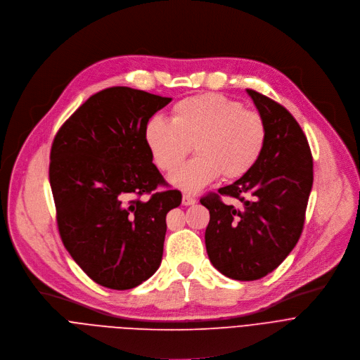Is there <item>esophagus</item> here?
<instances>
[{"instance_id": "34e87169", "label": "esophagus", "mask_w": 360, "mask_h": 360, "mask_svg": "<svg viewBox=\"0 0 360 360\" xmlns=\"http://www.w3.org/2000/svg\"><path fill=\"white\" fill-rule=\"evenodd\" d=\"M195 197H193V195H190V194H183V198H181V202H183V205H193V204H195Z\"/></svg>"}]
</instances>
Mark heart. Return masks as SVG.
Here are the masks:
<instances>
[{"label": "heart", "instance_id": "1", "mask_svg": "<svg viewBox=\"0 0 360 360\" xmlns=\"http://www.w3.org/2000/svg\"><path fill=\"white\" fill-rule=\"evenodd\" d=\"M145 139L165 172L176 170L194 145L197 156L170 176L173 186L194 193L220 174L234 180L250 173L264 152L266 126L259 113L245 110L241 102L205 94L177 102L172 120L152 117Z\"/></svg>", "mask_w": 360, "mask_h": 360}]
</instances>
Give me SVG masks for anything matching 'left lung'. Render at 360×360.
I'll use <instances>...</instances> for the list:
<instances>
[{"mask_svg":"<svg viewBox=\"0 0 360 360\" xmlns=\"http://www.w3.org/2000/svg\"><path fill=\"white\" fill-rule=\"evenodd\" d=\"M247 94L265 122V148L250 173L219 190L241 205H227L219 194L200 200L210 211L208 258L237 281L259 279L290 255L304 229L314 183L311 149L298 122L275 101L252 89Z\"/></svg>","mask_w":360,"mask_h":360,"instance_id":"8db88e82","label":"left lung"}]
</instances>
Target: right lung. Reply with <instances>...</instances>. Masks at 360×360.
I'll use <instances>...</instances> for the list:
<instances>
[{
    "instance_id": "right-lung-1",
    "label": "right lung",
    "mask_w": 360,
    "mask_h": 360,
    "mask_svg": "<svg viewBox=\"0 0 360 360\" xmlns=\"http://www.w3.org/2000/svg\"><path fill=\"white\" fill-rule=\"evenodd\" d=\"M172 98L126 86L91 96L56 133L49 183L62 243L96 283L131 290L160 266L166 215L181 202L153 165L145 129Z\"/></svg>"
}]
</instances>
